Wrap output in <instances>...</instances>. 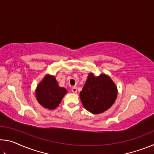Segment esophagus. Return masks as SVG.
Returning <instances> with one entry per match:
<instances>
[{
	"label": "esophagus",
	"mask_w": 154,
	"mask_h": 154,
	"mask_svg": "<svg viewBox=\"0 0 154 154\" xmlns=\"http://www.w3.org/2000/svg\"><path fill=\"white\" fill-rule=\"evenodd\" d=\"M72 92L73 93H77V88L76 87H73L72 88Z\"/></svg>",
	"instance_id": "1"
}]
</instances>
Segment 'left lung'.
<instances>
[{
  "label": "left lung",
  "mask_w": 154,
  "mask_h": 154,
  "mask_svg": "<svg viewBox=\"0 0 154 154\" xmlns=\"http://www.w3.org/2000/svg\"><path fill=\"white\" fill-rule=\"evenodd\" d=\"M83 107L93 114L102 113L113 105L118 96V88L109 75L95 76L89 73L79 94Z\"/></svg>",
  "instance_id": "1"
}]
</instances>
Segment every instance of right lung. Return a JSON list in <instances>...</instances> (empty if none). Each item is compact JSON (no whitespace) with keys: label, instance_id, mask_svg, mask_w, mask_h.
<instances>
[{"label":"right lung","instance_id":"obj_1","mask_svg":"<svg viewBox=\"0 0 154 154\" xmlns=\"http://www.w3.org/2000/svg\"><path fill=\"white\" fill-rule=\"evenodd\" d=\"M66 88L58 85L56 77L46 75L36 86V98L43 107L54 110L59 106L64 96L66 94Z\"/></svg>","mask_w":154,"mask_h":154}]
</instances>
